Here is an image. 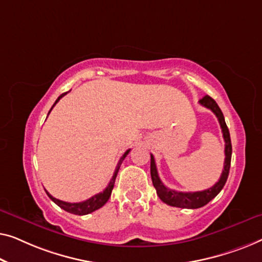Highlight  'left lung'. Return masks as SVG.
Listing matches in <instances>:
<instances>
[{"instance_id":"obj_1","label":"left lung","mask_w":262,"mask_h":262,"mask_svg":"<svg viewBox=\"0 0 262 262\" xmlns=\"http://www.w3.org/2000/svg\"><path fill=\"white\" fill-rule=\"evenodd\" d=\"M200 104H202L205 108L211 110L215 114L217 120H219L221 129H222L224 143V154H226V159H224V168L221 174L219 182L215 185L209 187L208 190L197 191V192H180V191H176L172 189H168L161 182L159 176H158L157 166L154 163V157L150 154V177H152L153 186L156 187L158 196L164 203L167 205L176 206V208H183V209H198L208 204L212 198H215L217 194L221 192L223 189L224 184H226L228 176H229L230 169V161H231V141H230V134L229 129H228L226 121H224V116L222 112H221L220 106L217 105L215 99H212L210 96H204L203 98L200 99Z\"/></svg>"}]
</instances>
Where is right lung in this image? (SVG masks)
Segmentation results:
<instances>
[{"label":"right lung","instance_id":"right-lung-1","mask_svg":"<svg viewBox=\"0 0 262 262\" xmlns=\"http://www.w3.org/2000/svg\"><path fill=\"white\" fill-rule=\"evenodd\" d=\"M68 93H69V91H68ZM68 93H64V94H61L60 96H59V97L57 98V101L54 102V104L52 105V108H51V110H52L53 106L57 104L59 99H60L61 97H64V96L68 94ZM51 110L49 112V114L51 113ZM129 150L130 149H128L127 152L124 153L122 157H121L119 164H117V166L115 168V172H114L112 179H110V183L108 184V186H106L105 189L103 190V192H99L97 194H95V196L89 198V200H86V201H84V202H79V203H69V202H64V201L57 200V198H54L53 196H51V194L45 190L46 193H47V196H49L51 200H52L58 206H60L61 209H64L65 211H68L70 213H75V215L83 216V215H88V213L96 211V210L99 209V208H102V206L104 205L106 202H108L110 194H112V191L114 189V184H115V179H116L117 173H119V169H120L121 164H122V161L124 160V158L127 157V154L129 153Z\"/></svg>","mask_w":262,"mask_h":262}]
</instances>
